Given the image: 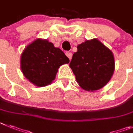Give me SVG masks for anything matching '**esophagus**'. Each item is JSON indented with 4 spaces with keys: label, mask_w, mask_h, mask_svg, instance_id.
Listing matches in <instances>:
<instances>
[{
    "label": "esophagus",
    "mask_w": 133,
    "mask_h": 133,
    "mask_svg": "<svg viewBox=\"0 0 133 133\" xmlns=\"http://www.w3.org/2000/svg\"><path fill=\"white\" fill-rule=\"evenodd\" d=\"M65 55H66L67 57L69 58V60H71V58H72V53L70 52H67L66 53H65Z\"/></svg>",
    "instance_id": "34e87169"
}]
</instances>
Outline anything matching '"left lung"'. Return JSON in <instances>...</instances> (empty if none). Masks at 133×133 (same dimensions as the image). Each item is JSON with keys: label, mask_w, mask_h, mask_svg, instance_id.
I'll use <instances>...</instances> for the list:
<instances>
[{"label": "left lung", "mask_w": 133, "mask_h": 133, "mask_svg": "<svg viewBox=\"0 0 133 133\" xmlns=\"http://www.w3.org/2000/svg\"><path fill=\"white\" fill-rule=\"evenodd\" d=\"M77 48L69 67L79 85L88 91L101 89L114 73L115 59L112 51L96 38L85 40Z\"/></svg>", "instance_id": "left-lung-1"}]
</instances>
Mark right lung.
<instances>
[{
  "instance_id": "add662e5",
  "label": "right lung",
  "mask_w": 133,
  "mask_h": 133,
  "mask_svg": "<svg viewBox=\"0 0 133 133\" xmlns=\"http://www.w3.org/2000/svg\"><path fill=\"white\" fill-rule=\"evenodd\" d=\"M69 58L47 40L38 38L28 44L21 54L20 68L24 77L38 87L52 83L61 65Z\"/></svg>"
}]
</instances>
